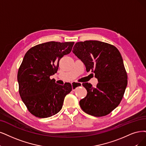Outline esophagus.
Returning a JSON list of instances; mask_svg holds the SVG:
<instances>
[{"label": "esophagus", "instance_id": "34e87169", "mask_svg": "<svg viewBox=\"0 0 146 146\" xmlns=\"http://www.w3.org/2000/svg\"><path fill=\"white\" fill-rule=\"evenodd\" d=\"M72 90L74 91L76 89V87H80V86H82V83L73 82L72 83Z\"/></svg>", "mask_w": 146, "mask_h": 146}]
</instances>
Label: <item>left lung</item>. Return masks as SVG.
Wrapping results in <instances>:
<instances>
[{
  "label": "left lung",
  "instance_id": "left-lung-1",
  "mask_svg": "<svg viewBox=\"0 0 146 146\" xmlns=\"http://www.w3.org/2000/svg\"><path fill=\"white\" fill-rule=\"evenodd\" d=\"M72 52L99 82L95 88L88 82L82 84L87 94L80 100V108L94 117L109 114L120 104L127 84L120 52L114 46L96 40L78 42Z\"/></svg>",
  "mask_w": 146,
  "mask_h": 146
}]
</instances>
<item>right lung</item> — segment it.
<instances>
[{"instance_id": "right-lung-1", "label": "right lung", "mask_w": 146, "mask_h": 146, "mask_svg": "<svg viewBox=\"0 0 146 146\" xmlns=\"http://www.w3.org/2000/svg\"><path fill=\"white\" fill-rule=\"evenodd\" d=\"M74 42L50 41L27 52L19 69L17 80L21 100L32 115L47 118L62 109L71 84L55 83L50 76L56 73L60 59L72 51Z\"/></svg>"}]
</instances>
